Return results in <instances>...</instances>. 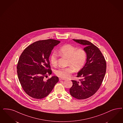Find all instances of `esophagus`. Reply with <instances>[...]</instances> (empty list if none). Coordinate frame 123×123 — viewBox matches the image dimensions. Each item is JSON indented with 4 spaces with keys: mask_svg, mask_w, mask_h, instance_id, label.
<instances>
[{
    "mask_svg": "<svg viewBox=\"0 0 123 123\" xmlns=\"http://www.w3.org/2000/svg\"><path fill=\"white\" fill-rule=\"evenodd\" d=\"M59 80H66V79H64V78H59Z\"/></svg>",
    "mask_w": 123,
    "mask_h": 123,
    "instance_id": "esophagus-1",
    "label": "esophagus"
}]
</instances>
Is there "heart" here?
I'll list each match as a JSON object with an SVG mask.
<instances>
[{"instance_id":"heart-1","label":"heart","mask_w":123,"mask_h":123,"mask_svg":"<svg viewBox=\"0 0 123 123\" xmlns=\"http://www.w3.org/2000/svg\"><path fill=\"white\" fill-rule=\"evenodd\" d=\"M59 53L62 57L68 59L67 64L71 66L61 68L56 71L55 74L63 78H67L74 72L78 71L83 66L86 59V54L83 49L77 48L70 44H66L59 49ZM51 64L54 66L57 64V59L55 54H53L50 57Z\"/></svg>"}]
</instances>
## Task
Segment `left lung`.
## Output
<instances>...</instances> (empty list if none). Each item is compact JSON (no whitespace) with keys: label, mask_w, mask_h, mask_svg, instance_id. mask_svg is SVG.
Wrapping results in <instances>:
<instances>
[{"label":"left lung","mask_w":123,"mask_h":123,"mask_svg":"<svg viewBox=\"0 0 123 123\" xmlns=\"http://www.w3.org/2000/svg\"><path fill=\"white\" fill-rule=\"evenodd\" d=\"M85 47L86 63L78 72L80 81L72 80L73 85L69 89L70 95L78 99L89 98L95 93L101 86L106 71V62L97 47L86 40L73 39Z\"/></svg>","instance_id":"left-lung-1"}]
</instances>
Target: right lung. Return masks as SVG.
Wrapping results in <instances>:
<instances>
[{
	"mask_svg": "<svg viewBox=\"0 0 123 123\" xmlns=\"http://www.w3.org/2000/svg\"><path fill=\"white\" fill-rule=\"evenodd\" d=\"M60 43L51 39L38 41L28 46L20 55L17 66L18 79L25 92L31 98H45L59 81L56 76L46 81L44 78L52 74L49 56Z\"/></svg>",
	"mask_w": 123,
	"mask_h": 123,
	"instance_id": "1",
	"label": "right lung"
}]
</instances>
